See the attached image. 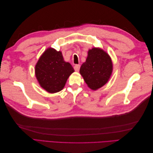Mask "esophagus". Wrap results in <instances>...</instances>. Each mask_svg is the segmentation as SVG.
I'll list each match as a JSON object with an SVG mask.
<instances>
[{"label": "esophagus", "instance_id": "34e87169", "mask_svg": "<svg viewBox=\"0 0 153 153\" xmlns=\"http://www.w3.org/2000/svg\"><path fill=\"white\" fill-rule=\"evenodd\" d=\"M80 66L79 65V64H76V65L74 66V69H75V71H78L80 70Z\"/></svg>", "mask_w": 153, "mask_h": 153}]
</instances>
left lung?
Returning <instances> with one entry per match:
<instances>
[{
  "instance_id": "8db88e82",
  "label": "left lung",
  "mask_w": 153,
  "mask_h": 153,
  "mask_svg": "<svg viewBox=\"0 0 153 153\" xmlns=\"http://www.w3.org/2000/svg\"><path fill=\"white\" fill-rule=\"evenodd\" d=\"M113 64L107 52L100 48L88 51L85 62L82 64L80 73L87 86L96 91L105 85L112 75Z\"/></svg>"
}]
</instances>
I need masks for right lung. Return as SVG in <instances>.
I'll return each instance as SVG.
<instances>
[{"label":"right lung","instance_id":"right-lung-1","mask_svg":"<svg viewBox=\"0 0 153 153\" xmlns=\"http://www.w3.org/2000/svg\"><path fill=\"white\" fill-rule=\"evenodd\" d=\"M74 71L70 63L64 61L61 51L53 48L46 50L35 66L37 80L49 93L62 90L68 78Z\"/></svg>","mask_w":153,"mask_h":153}]
</instances>
